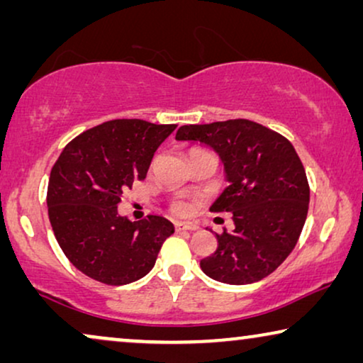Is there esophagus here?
Listing matches in <instances>:
<instances>
[{"mask_svg": "<svg viewBox=\"0 0 363 363\" xmlns=\"http://www.w3.org/2000/svg\"><path fill=\"white\" fill-rule=\"evenodd\" d=\"M175 228H177V231H196L198 230L196 225H191V223H182V221H177Z\"/></svg>", "mask_w": 363, "mask_h": 363, "instance_id": "1", "label": "esophagus"}]
</instances>
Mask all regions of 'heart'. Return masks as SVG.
Masks as SVG:
<instances>
[{
    "instance_id": "obj_1",
    "label": "heart",
    "mask_w": 363,
    "mask_h": 363,
    "mask_svg": "<svg viewBox=\"0 0 363 363\" xmlns=\"http://www.w3.org/2000/svg\"><path fill=\"white\" fill-rule=\"evenodd\" d=\"M173 211L178 213V215H185L188 211V206L185 203H175V205H173Z\"/></svg>"
}]
</instances>
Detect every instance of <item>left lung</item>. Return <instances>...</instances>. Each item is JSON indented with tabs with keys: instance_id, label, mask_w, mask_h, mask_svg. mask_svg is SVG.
<instances>
[{
	"instance_id": "obj_1",
	"label": "left lung",
	"mask_w": 363,
	"mask_h": 363,
	"mask_svg": "<svg viewBox=\"0 0 363 363\" xmlns=\"http://www.w3.org/2000/svg\"><path fill=\"white\" fill-rule=\"evenodd\" d=\"M175 138L213 148L230 183L210 210L233 213L235 230L216 235L201 271L235 286L264 279L294 250L309 210V183L292 143L246 118L183 125Z\"/></svg>"
}]
</instances>
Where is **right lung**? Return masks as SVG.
<instances>
[{
    "mask_svg": "<svg viewBox=\"0 0 363 363\" xmlns=\"http://www.w3.org/2000/svg\"><path fill=\"white\" fill-rule=\"evenodd\" d=\"M175 128L140 118L104 122L69 142L54 163L49 221L64 255L86 276L123 286L155 266L175 228L157 215L130 221L117 206L123 191L147 177L153 153Z\"/></svg>",
    "mask_w": 363,
    "mask_h": 363,
    "instance_id": "add662e5",
    "label": "right lung"
}]
</instances>
